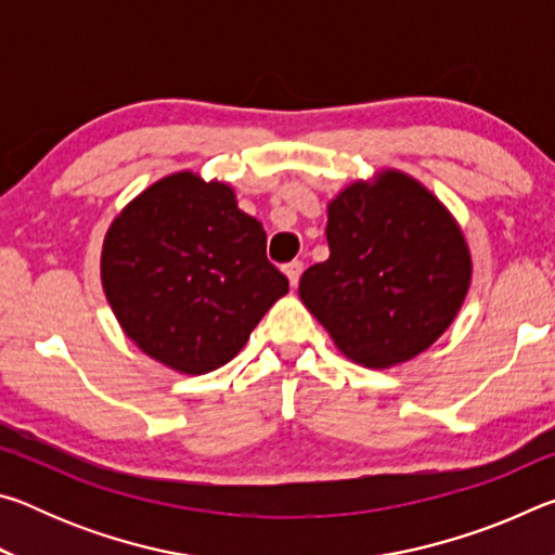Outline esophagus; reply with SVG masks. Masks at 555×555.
<instances>
[{
  "label": "esophagus",
  "instance_id": "34e87169",
  "mask_svg": "<svg viewBox=\"0 0 555 555\" xmlns=\"http://www.w3.org/2000/svg\"><path fill=\"white\" fill-rule=\"evenodd\" d=\"M284 274L288 276L291 286H298V279H300V274H304V264H300V261H288V264L284 267Z\"/></svg>",
  "mask_w": 555,
  "mask_h": 555
}]
</instances>
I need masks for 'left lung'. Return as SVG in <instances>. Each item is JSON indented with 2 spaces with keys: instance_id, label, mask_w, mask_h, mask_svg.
<instances>
[{
  "instance_id": "1",
  "label": "left lung",
  "mask_w": 555,
  "mask_h": 555,
  "mask_svg": "<svg viewBox=\"0 0 555 555\" xmlns=\"http://www.w3.org/2000/svg\"><path fill=\"white\" fill-rule=\"evenodd\" d=\"M331 257L298 296L347 360L389 370L428 350L455 321L473 257L443 203L397 168L345 185L327 203Z\"/></svg>"
}]
</instances>
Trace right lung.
Wrapping results in <instances>:
<instances>
[{
	"mask_svg": "<svg viewBox=\"0 0 555 555\" xmlns=\"http://www.w3.org/2000/svg\"><path fill=\"white\" fill-rule=\"evenodd\" d=\"M100 279L129 340L181 374L228 364L288 294L261 222L237 208L228 183L193 171L158 178L121 208Z\"/></svg>",
	"mask_w": 555,
	"mask_h": 555,
	"instance_id": "obj_1",
	"label": "right lung"
}]
</instances>
